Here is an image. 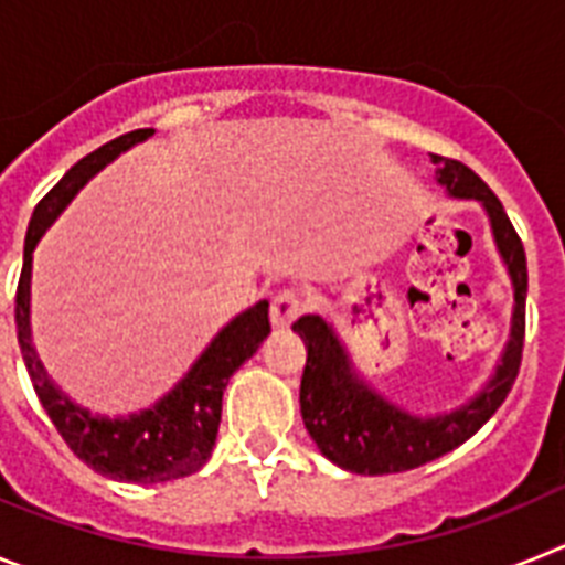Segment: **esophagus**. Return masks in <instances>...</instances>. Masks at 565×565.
<instances>
[{"instance_id": "34e87169", "label": "esophagus", "mask_w": 565, "mask_h": 565, "mask_svg": "<svg viewBox=\"0 0 565 565\" xmlns=\"http://www.w3.org/2000/svg\"><path fill=\"white\" fill-rule=\"evenodd\" d=\"M301 292H296V289H284V292H278V296L273 298V303H269V321H273L276 330H284V327H289V323L301 316Z\"/></svg>"}]
</instances>
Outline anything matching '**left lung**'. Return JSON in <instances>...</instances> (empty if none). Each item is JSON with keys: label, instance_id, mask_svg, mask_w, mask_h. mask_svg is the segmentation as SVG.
I'll use <instances>...</instances> for the list:
<instances>
[{"label": "left lung", "instance_id": "obj_1", "mask_svg": "<svg viewBox=\"0 0 565 565\" xmlns=\"http://www.w3.org/2000/svg\"><path fill=\"white\" fill-rule=\"evenodd\" d=\"M431 164H438V184H444L446 193L455 199L480 201L489 213L494 244L500 258L507 262L514 287L512 335L492 381L469 404L435 418H418L390 404L352 372L343 343L321 316L298 318L292 330L307 343V366L301 375L303 426L323 458L358 475L406 472L452 452L455 446L472 438L507 401L523 358L529 289L523 242L514 233L498 195L475 170L446 156H431Z\"/></svg>", "mask_w": 565, "mask_h": 565}]
</instances>
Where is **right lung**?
I'll return each mask as SVG.
<instances>
[{
	"mask_svg": "<svg viewBox=\"0 0 565 565\" xmlns=\"http://www.w3.org/2000/svg\"><path fill=\"white\" fill-rule=\"evenodd\" d=\"M147 136H153V127L130 130L102 145L99 150L76 161L58 179L56 188L39 201L28 224V235H24V262L17 287V338L39 401L78 460H85L105 478L127 480V483H164V480L188 478L207 463L218 424H222V398L230 375L247 358H253V352L269 335V301H258L247 312L235 316L213 338V343L201 352L193 370L181 377L173 392H167L150 409H141L127 418L90 415L73 404L65 392H58V386L47 377L31 341L33 247L56 222V215L71 204L78 188H85L87 179H93L107 161L125 153L127 147L145 141Z\"/></svg>",
	"mask_w": 565,
	"mask_h": 565,
	"instance_id": "1",
	"label": "right lung"
}]
</instances>
